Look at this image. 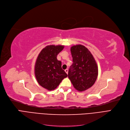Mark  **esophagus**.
<instances>
[{"label":"esophagus","mask_w":130,"mask_h":130,"mask_svg":"<svg viewBox=\"0 0 130 130\" xmlns=\"http://www.w3.org/2000/svg\"><path fill=\"white\" fill-rule=\"evenodd\" d=\"M64 71H65V72H66L67 74H68V69H66Z\"/></svg>","instance_id":"34e87169"}]
</instances>
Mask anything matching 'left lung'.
<instances>
[{"label": "left lung", "instance_id": "8db88e82", "mask_svg": "<svg viewBox=\"0 0 130 130\" xmlns=\"http://www.w3.org/2000/svg\"><path fill=\"white\" fill-rule=\"evenodd\" d=\"M73 63L68 71V77L74 87L83 91L91 87L98 76V67L93 55L85 46L78 44L71 47Z\"/></svg>", "mask_w": 130, "mask_h": 130}]
</instances>
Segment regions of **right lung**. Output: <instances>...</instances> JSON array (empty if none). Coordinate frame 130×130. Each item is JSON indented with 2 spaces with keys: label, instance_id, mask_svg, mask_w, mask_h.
Masks as SVG:
<instances>
[{
  "label": "right lung",
  "instance_id": "1",
  "mask_svg": "<svg viewBox=\"0 0 130 130\" xmlns=\"http://www.w3.org/2000/svg\"><path fill=\"white\" fill-rule=\"evenodd\" d=\"M64 48L62 45H49L40 52L35 64V76L38 83L48 90L59 86L67 74L62 69L57 55Z\"/></svg>",
  "mask_w": 130,
  "mask_h": 130
}]
</instances>
